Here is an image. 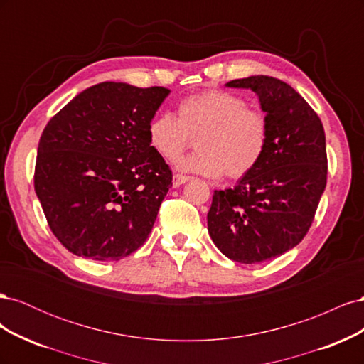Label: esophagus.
Masks as SVG:
<instances>
[{
    "label": "esophagus",
    "instance_id": "esophagus-1",
    "mask_svg": "<svg viewBox=\"0 0 364 364\" xmlns=\"http://www.w3.org/2000/svg\"><path fill=\"white\" fill-rule=\"evenodd\" d=\"M188 176H183V174H174L173 176V186L174 188H178V186H181L182 183H185V182H188Z\"/></svg>",
    "mask_w": 364,
    "mask_h": 364
}]
</instances>
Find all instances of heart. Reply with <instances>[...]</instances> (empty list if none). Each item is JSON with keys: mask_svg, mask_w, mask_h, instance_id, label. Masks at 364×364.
Wrapping results in <instances>:
<instances>
[{"mask_svg": "<svg viewBox=\"0 0 364 364\" xmlns=\"http://www.w3.org/2000/svg\"><path fill=\"white\" fill-rule=\"evenodd\" d=\"M270 127L262 111L249 107L234 92L209 90L182 98L178 117L161 112L150 119V147L165 161H176L196 138L197 150L178 161L179 168L208 178L223 173L241 179L255 170L269 147Z\"/></svg>", "mask_w": 364, "mask_h": 364, "instance_id": "1", "label": "heart"}]
</instances>
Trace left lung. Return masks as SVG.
<instances>
[{"mask_svg": "<svg viewBox=\"0 0 364 364\" xmlns=\"http://www.w3.org/2000/svg\"><path fill=\"white\" fill-rule=\"evenodd\" d=\"M226 85L258 95L270 136L255 170L234 188L214 191L208 232L228 258L258 264L299 245L310 229L326 186L325 130L313 107L279 79L250 75Z\"/></svg>", "mask_w": 364, "mask_h": 364, "instance_id": "left-lung-1", "label": "left lung"}]
</instances>
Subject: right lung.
Instances as JSON below:
<instances>
[{"instance_id": "add662e5", "label": "right lung", "mask_w": 364, "mask_h": 364, "mask_svg": "<svg viewBox=\"0 0 364 364\" xmlns=\"http://www.w3.org/2000/svg\"><path fill=\"white\" fill-rule=\"evenodd\" d=\"M170 94L162 86L103 82L43 129L35 191L51 232L77 257L119 261L146 243L173 185L147 126Z\"/></svg>"}]
</instances>
